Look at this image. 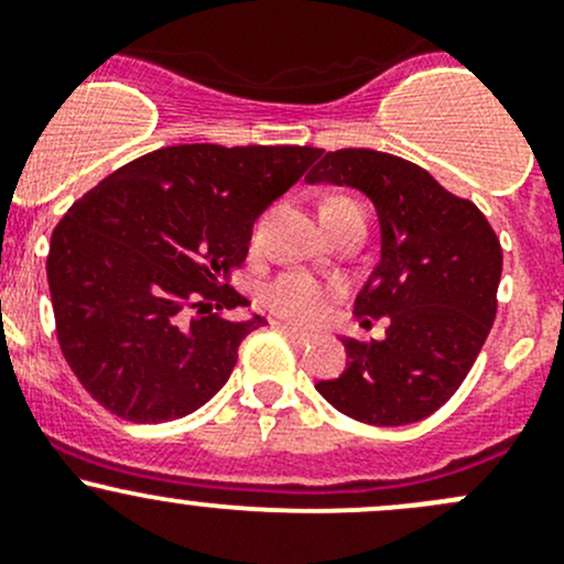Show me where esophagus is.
I'll use <instances>...</instances> for the list:
<instances>
[{"label": "esophagus", "mask_w": 564, "mask_h": 564, "mask_svg": "<svg viewBox=\"0 0 564 564\" xmlns=\"http://www.w3.org/2000/svg\"><path fill=\"white\" fill-rule=\"evenodd\" d=\"M276 326L282 328L284 334H288L290 339H293V343H299V345H306L312 339V334L310 332H301V328H295V326H290V323H282V321H276Z\"/></svg>", "instance_id": "1"}]
</instances>
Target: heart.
<instances>
[{"instance_id": "b5f03b06", "label": "heart", "mask_w": 564, "mask_h": 564, "mask_svg": "<svg viewBox=\"0 0 564 564\" xmlns=\"http://www.w3.org/2000/svg\"><path fill=\"white\" fill-rule=\"evenodd\" d=\"M265 304L293 323H317L328 315L337 301V284L315 280L310 274H284L265 288Z\"/></svg>"}]
</instances>
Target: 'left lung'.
<instances>
[{
	"label": "left lung",
	"mask_w": 564,
	"mask_h": 564,
	"mask_svg": "<svg viewBox=\"0 0 564 564\" xmlns=\"http://www.w3.org/2000/svg\"><path fill=\"white\" fill-rule=\"evenodd\" d=\"M306 183L356 188L372 203L381 258L356 295L354 315L361 323L389 317L383 339L343 337V376L315 389L339 414L365 425L425 420L464 383L494 326L499 238L477 205L381 150L326 153Z\"/></svg>",
	"instance_id": "1"
}]
</instances>
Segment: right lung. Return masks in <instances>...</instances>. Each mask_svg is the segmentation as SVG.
<instances>
[{
  "mask_svg": "<svg viewBox=\"0 0 564 564\" xmlns=\"http://www.w3.org/2000/svg\"><path fill=\"white\" fill-rule=\"evenodd\" d=\"M321 155L295 144H172L120 166L52 232L46 274L59 348L82 387L126 422L203 409L265 317L230 282L252 225Z\"/></svg>",
  "mask_w": 564,
  "mask_h": 564,
  "instance_id": "right-lung-1",
  "label": "right lung"
}]
</instances>
